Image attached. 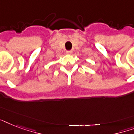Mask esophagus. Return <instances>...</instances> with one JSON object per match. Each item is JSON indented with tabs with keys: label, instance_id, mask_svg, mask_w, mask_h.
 Here are the masks:
<instances>
[{
	"label": "esophagus",
	"instance_id": "34e87169",
	"mask_svg": "<svg viewBox=\"0 0 134 134\" xmlns=\"http://www.w3.org/2000/svg\"><path fill=\"white\" fill-rule=\"evenodd\" d=\"M66 53L68 55L72 54V51H66Z\"/></svg>",
	"mask_w": 134,
	"mask_h": 134
}]
</instances>
